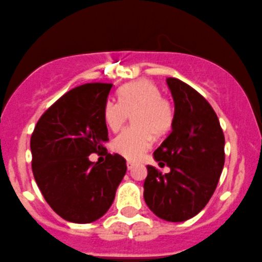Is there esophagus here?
Here are the masks:
<instances>
[{
  "instance_id": "obj_1",
  "label": "esophagus",
  "mask_w": 262,
  "mask_h": 262,
  "mask_svg": "<svg viewBox=\"0 0 262 262\" xmlns=\"http://www.w3.org/2000/svg\"><path fill=\"white\" fill-rule=\"evenodd\" d=\"M126 168H128V170H132V169L134 168V163L128 162V163H126Z\"/></svg>"
}]
</instances>
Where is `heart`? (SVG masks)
<instances>
[{
  "label": "heart",
  "mask_w": 262,
  "mask_h": 262,
  "mask_svg": "<svg viewBox=\"0 0 262 262\" xmlns=\"http://www.w3.org/2000/svg\"><path fill=\"white\" fill-rule=\"evenodd\" d=\"M118 100L109 99L103 118L111 130L122 129L133 113V126L125 129L112 142L113 150L128 160H138L151 146L153 138L168 133L174 123V107L151 80L138 79L126 83L118 91Z\"/></svg>",
  "instance_id": "b5f03b06"
}]
</instances>
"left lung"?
Listing matches in <instances>:
<instances>
[{
    "label": "left lung",
    "instance_id": "left-lung-1",
    "mask_svg": "<svg viewBox=\"0 0 262 262\" xmlns=\"http://www.w3.org/2000/svg\"><path fill=\"white\" fill-rule=\"evenodd\" d=\"M175 104L171 132L154 151L162 174L148 165L144 200L160 219L180 223L205 208L225 163V137L219 118L199 92L177 78L166 79Z\"/></svg>",
    "mask_w": 262,
    "mask_h": 262
}]
</instances>
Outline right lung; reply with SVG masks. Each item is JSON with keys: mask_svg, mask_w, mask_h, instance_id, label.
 I'll return each instance as SVG.
<instances>
[{"mask_svg": "<svg viewBox=\"0 0 262 262\" xmlns=\"http://www.w3.org/2000/svg\"><path fill=\"white\" fill-rule=\"evenodd\" d=\"M112 87L98 82L71 89L42 114L31 137L37 185L53 211L71 223L103 216L125 175L124 158L103 146L109 140L103 109ZM92 152L106 160L92 163Z\"/></svg>", "mask_w": 262, "mask_h": 262, "instance_id": "add662e5", "label": "right lung"}]
</instances>
